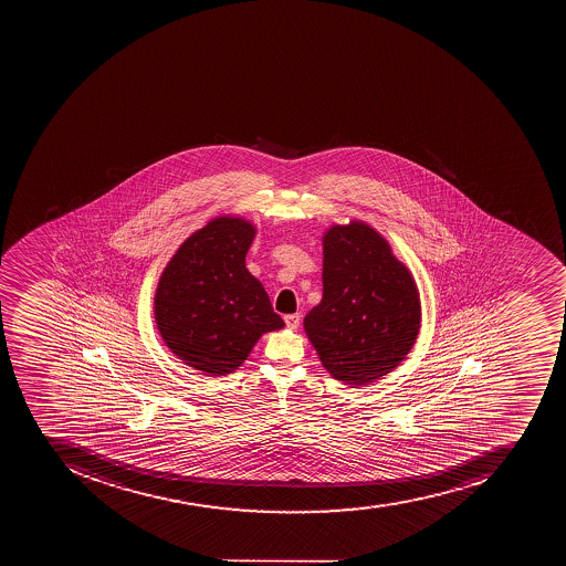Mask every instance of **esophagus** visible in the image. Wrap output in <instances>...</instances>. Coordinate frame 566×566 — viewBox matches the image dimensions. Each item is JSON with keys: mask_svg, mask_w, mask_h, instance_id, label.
Instances as JSON below:
<instances>
[{"mask_svg": "<svg viewBox=\"0 0 566 566\" xmlns=\"http://www.w3.org/2000/svg\"><path fill=\"white\" fill-rule=\"evenodd\" d=\"M285 324L289 329H297L298 324H301V315L298 313H292V315L285 316Z\"/></svg>", "mask_w": 566, "mask_h": 566, "instance_id": "1", "label": "esophagus"}]
</instances>
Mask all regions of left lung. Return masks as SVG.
Segmentation results:
<instances>
[{
  "instance_id": "left-lung-1",
  "label": "left lung",
  "mask_w": 566,
  "mask_h": 566,
  "mask_svg": "<svg viewBox=\"0 0 566 566\" xmlns=\"http://www.w3.org/2000/svg\"><path fill=\"white\" fill-rule=\"evenodd\" d=\"M322 301L304 333L333 379L352 388L382 379L406 359L421 327L415 276L374 227L352 219L322 235Z\"/></svg>"
}]
</instances>
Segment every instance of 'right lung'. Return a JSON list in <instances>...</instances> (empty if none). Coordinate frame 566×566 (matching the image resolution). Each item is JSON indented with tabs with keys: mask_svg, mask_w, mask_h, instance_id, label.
I'll return each mask as SVG.
<instances>
[{
	"mask_svg": "<svg viewBox=\"0 0 566 566\" xmlns=\"http://www.w3.org/2000/svg\"><path fill=\"white\" fill-rule=\"evenodd\" d=\"M256 227L241 216L210 219L160 272L154 318L166 347L207 377L233 374L263 334L285 322L245 268Z\"/></svg>",
	"mask_w": 566,
	"mask_h": 566,
	"instance_id": "right-lung-1",
	"label": "right lung"
}]
</instances>
